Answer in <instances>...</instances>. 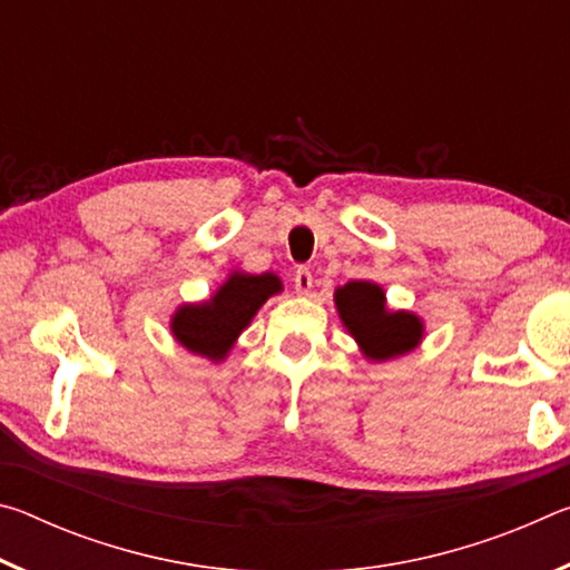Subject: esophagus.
Returning a JSON list of instances; mask_svg holds the SVG:
<instances>
[{
  "mask_svg": "<svg viewBox=\"0 0 570 570\" xmlns=\"http://www.w3.org/2000/svg\"><path fill=\"white\" fill-rule=\"evenodd\" d=\"M294 286H296L298 294H308V292H312L314 278H312V272H308L306 266H298L296 272H294Z\"/></svg>",
  "mask_w": 570,
  "mask_h": 570,
  "instance_id": "1",
  "label": "esophagus"
}]
</instances>
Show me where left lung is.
Returning <instances> with one entry per match:
<instances>
[{
  "mask_svg": "<svg viewBox=\"0 0 570 570\" xmlns=\"http://www.w3.org/2000/svg\"><path fill=\"white\" fill-rule=\"evenodd\" d=\"M336 312L366 360L387 362L412 352L424 326L412 312H390L380 284L350 282L334 292Z\"/></svg>",
  "mask_w": 570,
  "mask_h": 570,
  "instance_id": "8db88e82",
  "label": "left lung"
}]
</instances>
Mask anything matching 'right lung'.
I'll use <instances>...</instances> for the list:
<instances>
[{
  "mask_svg": "<svg viewBox=\"0 0 570 570\" xmlns=\"http://www.w3.org/2000/svg\"><path fill=\"white\" fill-rule=\"evenodd\" d=\"M282 292L276 274H228L218 292L200 304H183L170 320V332L188 352L224 362L238 334L246 330L268 296Z\"/></svg>",
  "mask_w": 570,
  "mask_h": 570,
  "instance_id": "right-lung-1",
  "label": "right lung"
}]
</instances>
